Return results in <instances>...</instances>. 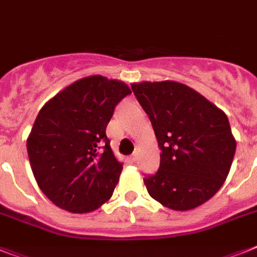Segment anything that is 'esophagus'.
Listing matches in <instances>:
<instances>
[{
    "mask_svg": "<svg viewBox=\"0 0 257 257\" xmlns=\"http://www.w3.org/2000/svg\"><path fill=\"white\" fill-rule=\"evenodd\" d=\"M139 155H140V149H136L135 153L132 154V159L133 161H137L139 159Z\"/></svg>",
    "mask_w": 257,
    "mask_h": 257,
    "instance_id": "obj_1",
    "label": "esophagus"
}]
</instances>
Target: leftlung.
<instances>
[{
	"label": "left lung",
	"mask_w": 257,
	"mask_h": 257,
	"mask_svg": "<svg viewBox=\"0 0 257 257\" xmlns=\"http://www.w3.org/2000/svg\"><path fill=\"white\" fill-rule=\"evenodd\" d=\"M161 149L155 175L144 179L149 195L185 212L213 197L227 178L236 141L226 113L184 83L133 82Z\"/></svg>",
	"instance_id": "left-lung-1"
}]
</instances>
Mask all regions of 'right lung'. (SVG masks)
I'll return each instance as SVG.
<instances>
[{"mask_svg": "<svg viewBox=\"0 0 257 257\" xmlns=\"http://www.w3.org/2000/svg\"><path fill=\"white\" fill-rule=\"evenodd\" d=\"M131 92L122 81L88 75L39 111L27 153L39 188L56 206L83 214L111 198L122 163L112 152L105 128L116 104Z\"/></svg>", "mask_w": 257, "mask_h": 257, "instance_id": "add662e5", "label": "right lung"}]
</instances>
